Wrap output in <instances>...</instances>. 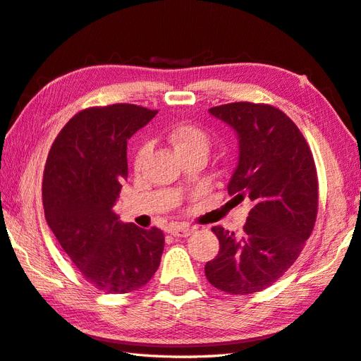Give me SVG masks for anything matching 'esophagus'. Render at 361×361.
<instances>
[{
  "label": "esophagus",
  "instance_id": "obj_1",
  "mask_svg": "<svg viewBox=\"0 0 361 361\" xmlns=\"http://www.w3.org/2000/svg\"><path fill=\"white\" fill-rule=\"evenodd\" d=\"M192 231H194V228L188 227V225H172V227L169 228V233L176 238H188Z\"/></svg>",
  "mask_w": 361,
  "mask_h": 361
}]
</instances>
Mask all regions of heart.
<instances>
[{"mask_svg": "<svg viewBox=\"0 0 361 361\" xmlns=\"http://www.w3.org/2000/svg\"><path fill=\"white\" fill-rule=\"evenodd\" d=\"M167 139L169 142L172 144L175 153L178 154L180 158L188 157V154H194V153L208 154L209 147H211L208 134L192 125L176 126V128H173L171 133H169ZM147 157H148V147H142L136 157L137 169L142 167Z\"/></svg>", "mask_w": 361, "mask_h": 361, "instance_id": "1", "label": "heart"}]
</instances>
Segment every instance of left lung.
Segmentation results:
<instances>
[{
    "label": "left lung",
    "mask_w": 361,
    "mask_h": 361,
    "mask_svg": "<svg viewBox=\"0 0 361 361\" xmlns=\"http://www.w3.org/2000/svg\"><path fill=\"white\" fill-rule=\"evenodd\" d=\"M209 114L238 137V164L228 194L252 202L241 235L213 227L219 253L204 266L208 281L228 294L271 286L303 249L316 222L317 175L305 137L269 104L230 103Z\"/></svg>",
    "instance_id": "left-lung-1"
}]
</instances>
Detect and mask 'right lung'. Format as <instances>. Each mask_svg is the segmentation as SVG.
I'll use <instances>...</instances> for the list:
<instances>
[{"mask_svg":"<svg viewBox=\"0 0 361 361\" xmlns=\"http://www.w3.org/2000/svg\"><path fill=\"white\" fill-rule=\"evenodd\" d=\"M136 104L76 114L48 153L42 195L49 228L89 283L133 293L157 272L164 235L118 221L114 204L128 176L126 142L157 116Z\"/></svg>","mask_w":361,"mask_h":361,"instance_id":"1","label":"right lung"}]
</instances>
